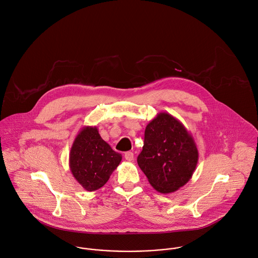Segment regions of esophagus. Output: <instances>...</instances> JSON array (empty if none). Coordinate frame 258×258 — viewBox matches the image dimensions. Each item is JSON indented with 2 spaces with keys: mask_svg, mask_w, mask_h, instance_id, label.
Listing matches in <instances>:
<instances>
[{
  "mask_svg": "<svg viewBox=\"0 0 258 258\" xmlns=\"http://www.w3.org/2000/svg\"><path fill=\"white\" fill-rule=\"evenodd\" d=\"M124 157H125V159H126L127 161H133V160H134V154H133V152H126L125 155H124Z\"/></svg>",
  "mask_w": 258,
  "mask_h": 258,
  "instance_id": "34e87169",
  "label": "esophagus"
}]
</instances>
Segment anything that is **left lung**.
<instances>
[{"label":"left lung","mask_w":258,"mask_h":258,"mask_svg":"<svg viewBox=\"0 0 258 258\" xmlns=\"http://www.w3.org/2000/svg\"><path fill=\"white\" fill-rule=\"evenodd\" d=\"M194 138L171 114L158 113L144 133V145L137 162L158 192L172 193L192 177L198 163Z\"/></svg>","instance_id":"left-lung-1"}]
</instances>
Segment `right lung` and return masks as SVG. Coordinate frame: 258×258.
<instances>
[{"instance_id": "add662e5", "label": "right lung", "mask_w": 258, "mask_h": 258, "mask_svg": "<svg viewBox=\"0 0 258 258\" xmlns=\"http://www.w3.org/2000/svg\"><path fill=\"white\" fill-rule=\"evenodd\" d=\"M121 160L122 155L101 138L96 126H84L79 131L69 154L74 178L90 192L106 184Z\"/></svg>"}]
</instances>
